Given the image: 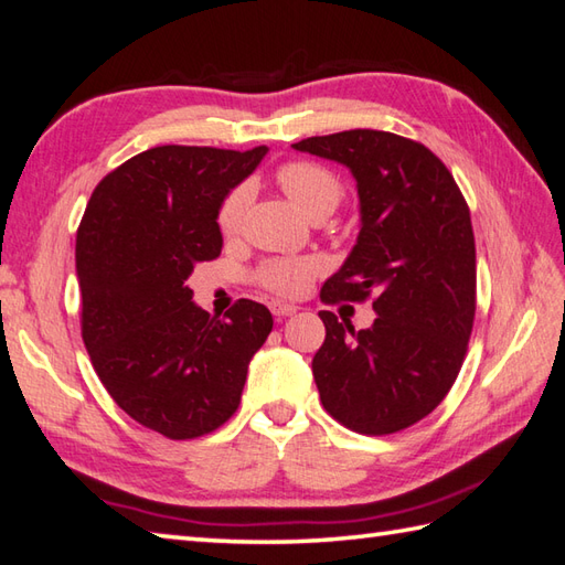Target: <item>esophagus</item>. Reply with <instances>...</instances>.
Here are the masks:
<instances>
[{
  "label": "esophagus",
  "instance_id": "obj_1",
  "mask_svg": "<svg viewBox=\"0 0 565 565\" xmlns=\"http://www.w3.org/2000/svg\"><path fill=\"white\" fill-rule=\"evenodd\" d=\"M269 308H271V313H274L276 318L294 316L296 310H298V306H294V303H284V301H271V303H269Z\"/></svg>",
  "mask_w": 565,
  "mask_h": 565
}]
</instances>
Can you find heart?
<instances>
[{
    "label": "heart",
    "mask_w": 565,
    "mask_h": 565,
    "mask_svg": "<svg viewBox=\"0 0 565 565\" xmlns=\"http://www.w3.org/2000/svg\"><path fill=\"white\" fill-rule=\"evenodd\" d=\"M276 182L294 206L308 218L313 215H330L342 201V182L326 167L316 162H289L276 172ZM247 206V189L237 186L225 196L218 211V227L223 235L237 233L239 221ZM318 271L313 259H271L262 264L257 271V281L267 286L269 291L281 296H296L306 289L310 276Z\"/></svg>",
    "instance_id": "b5f03b06"
}]
</instances>
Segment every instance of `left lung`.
I'll return each mask as SVG.
<instances>
[{
    "mask_svg": "<svg viewBox=\"0 0 565 565\" xmlns=\"http://www.w3.org/2000/svg\"><path fill=\"white\" fill-rule=\"evenodd\" d=\"M291 148L344 164L356 182V245L320 298L374 296L376 310L366 330L318 313L322 407L362 435H393L435 411L459 376L476 316L471 213L451 172L415 140L356 128Z\"/></svg>",
    "mask_w": 565,
    "mask_h": 565,
    "instance_id": "8db88e82",
    "label": "left lung"
}]
</instances>
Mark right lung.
<instances>
[{
    "instance_id": "add662e5",
    "label": "right lung",
    "mask_w": 565,
    "mask_h": 565,
    "mask_svg": "<svg viewBox=\"0 0 565 565\" xmlns=\"http://www.w3.org/2000/svg\"><path fill=\"white\" fill-rule=\"evenodd\" d=\"M245 152L162 146L106 174L77 231L82 340L104 388L136 423L170 439L231 417L271 313L239 298L225 318L191 298L194 264L221 255L218 211L257 170Z\"/></svg>"
}]
</instances>
